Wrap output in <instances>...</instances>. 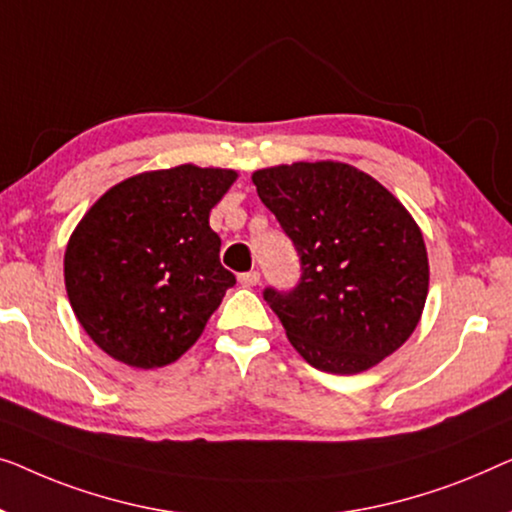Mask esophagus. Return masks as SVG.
I'll use <instances>...</instances> for the list:
<instances>
[{
  "label": "esophagus",
  "mask_w": 512,
  "mask_h": 512,
  "mask_svg": "<svg viewBox=\"0 0 512 512\" xmlns=\"http://www.w3.org/2000/svg\"><path fill=\"white\" fill-rule=\"evenodd\" d=\"M239 283L243 287H255L259 283V271H246V273H239Z\"/></svg>",
  "instance_id": "34e87169"
}]
</instances>
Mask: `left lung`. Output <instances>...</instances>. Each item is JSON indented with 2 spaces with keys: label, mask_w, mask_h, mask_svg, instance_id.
<instances>
[{
  "label": "left lung",
  "mask_w": 512,
  "mask_h": 512,
  "mask_svg": "<svg viewBox=\"0 0 512 512\" xmlns=\"http://www.w3.org/2000/svg\"><path fill=\"white\" fill-rule=\"evenodd\" d=\"M253 183L299 255L297 285L262 292L299 355L352 376L401 348L427 301L429 262L392 192L341 162L259 169Z\"/></svg>",
  "instance_id": "1"
}]
</instances>
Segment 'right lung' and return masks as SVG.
<instances>
[{"mask_svg":"<svg viewBox=\"0 0 512 512\" xmlns=\"http://www.w3.org/2000/svg\"><path fill=\"white\" fill-rule=\"evenodd\" d=\"M236 181L181 164L118 183L78 222L64 283L78 322L113 359L171 364L204 331L236 276L208 213Z\"/></svg>","mask_w":512,"mask_h":512,"instance_id":"add662e5","label":"right lung"}]
</instances>
